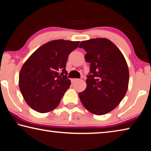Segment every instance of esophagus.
I'll use <instances>...</instances> for the list:
<instances>
[{"instance_id": "obj_1", "label": "esophagus", "mask_w": 151, "mask_h": 151, "mask_svg": "<svg viewBox=\"0 0 151 151\" xmlns=\"http://www.w3.org/2000/svg\"><path fill=\"white\" fill-rule=\"evenodd\" d=\"M79 80H80V79H78V78H73L72 80H71V81H72V83H75V82H76Z\"/></svg>"}]
</instances>
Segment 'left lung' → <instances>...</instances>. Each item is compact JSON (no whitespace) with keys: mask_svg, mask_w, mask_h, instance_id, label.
I'll use <instances>...</instances> for the list:
<instances>
[{"mask_svg":"<svg viewBox=\"0 0 151 151\" xmlns=\"http://www.w3.org/2000/svg\"><path fill=\"white\" fill-rule=\"evenodd\" d=\"M90 63L86 86L78 93L83 106L96 115L111 112L123 99L128 89L129 68L116 45L104 38L84 40L79 45Z\"/></svg>","mask_w":151,"mask_h":151,"instance_id":"1","label":"left lung"}]
</instances>
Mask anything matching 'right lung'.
<instances>
[{
  "label": "right lung",
  "instance_id": "obj_1",
  "mask_svg": "<svg viewBox=\"0 0 151 151\" xmlns=\"http://www.w3.org/2000/svg\"><path fill=\"white\" fill-rule=\"evenodd\" d=\"M79 41L55 40L33 52L20 70L19 88L25 101L35 111L45 113L57 108L70 87L66 63Z\"/></svg>",
  "mask_w": 151,
  "mask_h": 151
}]
</instances>
